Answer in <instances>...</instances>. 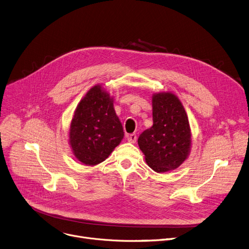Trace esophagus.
Wrapping results in <instances>:
<instances>
[{
	"mask_svg": "<svg viewBox=\"0 0 249 249\" xmlns=\"http://www.w3.org/2000/svg\"><path fill=\"white\" fill-rule=\"evenodd\" d=\"M127 141L129 142H136V141H137V135L136 134H130V135H128L127 136Z\"/></svg>",
	"mask_w": 249,
	"mask_h": 249,
	"instance_id": "obj_1",
	"label": "esophagus"
}]
</instances>
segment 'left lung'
Returning <instances> with one entry per match:
<instances>
[{
  "label": "left lung",
  "mask_w": 249,
  "mask_h": 249,
  "mask_svg": "<svg viewBox=\"0 0 249 249\" xmlns=\"http://www.w3.org/2000/svg\"><path fill=\"white\" fill-rule=\"evenodd\" d=\"M153 125L138 139L147 164L156 172L177 169L187 159L191 130L187 113L176 95L170 92L153 96Z\"/></svg>",
  "instance_id": "left-lung-1"
}]
</instances>
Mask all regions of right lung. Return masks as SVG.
<instances>
[{
    "instance_id": "1",
    "label": "right lung",
    "mask_w": 249,
    "mask_h": 249,
    "mask_svg": "<svg viewBox=\"0 0 249 249\" xmlns=\"http://www.w3.org/2000/svg\"><path fill=\"white\" fill-rule=\"evenodd\" d=\"M124 135L112 98L100 85L93 86L79 102L70 124L73 154L84 165H97L108 158Z\"/></svg>"
}]
</instances>
